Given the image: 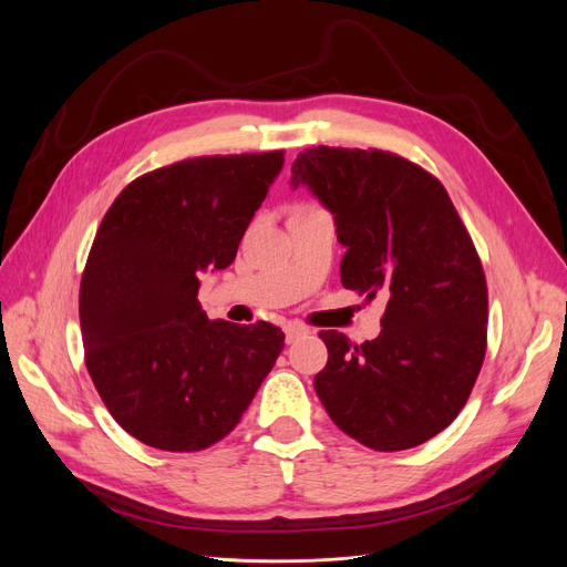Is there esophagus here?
<instances>
[{
	"instance_id": "obj_1",
	"label": "esophagus",
	"mask_w": 567,
	"mask_h": 567,
	"mask_svg": "<svg viewBox=\"0 0 567 567\" xmlns=\"http://www.w3.org/2000/svg\"><path fill=\"white\" fill-rule=\"evenodd\" d=\"M284 333H286V342H296L300 336L307 333V329H302V326H298V323H286Z\"/></svg>"
}]
</instances>
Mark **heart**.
<instances>
[{"mask_svg":"<svg viewBox=\"0 0 567 567\" xmlns=\"http://www.w3.org/2000/svg\"><path fill=\"white\" fill-rule=\"evenodd\" d=\"M315 205H298V208H293V213H300V210H312Z\"/></svg>","mask_w":567,"mask_h":567,"instance_id":"1","label":"heart"}]
</instances>
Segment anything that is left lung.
Instances as JSON below:
<instances>
[{
    "label": "left lung",
    "instance_id": "left-lung-1",
    "mask_svg": "<svg viewBox=\"0 0 567 567\" xmlns=\"http://www.w3.org/2000/svg\"><path fill=\"white\" fill-rule=\"evenodd\" d=\"M290 173L333 215L342 286L388 298L375 340L319 333V400L364 447H416L458 416L485 359L487 284L471 236L444 186L398 153L315 146Z\"/></svg>",
    "mask_w": 567,
    "mask_h": 567
}]
</instances>
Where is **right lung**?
I'll list each match as a JSON object with an SVG mask.
<instances>
[{"mask_svg": "<svg viewBox=\"0 0 567 567\" xmlns=\"http://www.w3.org/2000/svg\"><path fill=\"white\" fill-rule=\"evenodd\" d=\"M284 151L200 156L136 177L101 219L80 284L84 364L120 427L163 452L229 435L284 350L274 323L210 321L198 271L227 269Z\"/></svg>", "mask_w": 567, "mask_h": 567, "instance_id": "right-lung-1", "label": "right lung"}]
</instances>
